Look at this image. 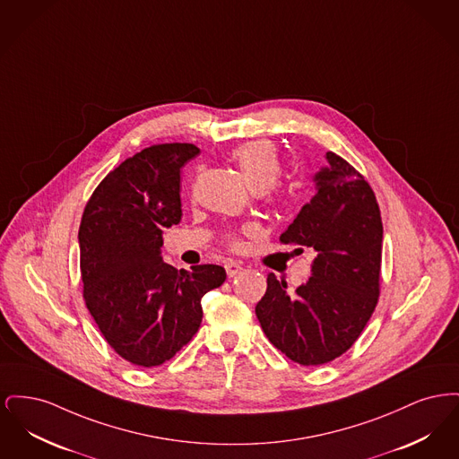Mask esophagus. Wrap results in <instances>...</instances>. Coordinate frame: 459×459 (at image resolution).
<instances>
[{
    "label": "esophagus",
    "instance_id": "obj_1",
    "mask_svg": "<svg viewBox=\"0 0 459 459\" xmlns=\"http://www.w3.org/2000/svg\"><path fill=\"white\" fill-rule=\"evenodd\" d=\"M223 266H225V270H227V275H229V277H236V275H239L240 272H242V263L240 262L227 260Z\"/></svg>",
    "mask_w": 459,
    "mask_h": 459
}]
</instances>
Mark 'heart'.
Masks as SVG:
<instances>
[{
  "label": "heart",
  "instance_id": "1",
  "mask_svg": "<svg viewBox=\"0 0 459 459\" xmlns=\"http://www.w3.org/2000/svg\"><path fill=\"white\" fill-rule=\"evenodd\" d=\"M232 160L253 193L268 191L282 172L279 154L266 141H251L240 144L239 148L232 152Z\"/></svg>",
  "mask_w": 459,
  "mask_h": 459
}]
</instances>
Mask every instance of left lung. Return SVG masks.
<instances>
[{
    "label": "left lung",
    "instance_id": "1",
    "mask_svg": "<svg viewBox=\"0 0 459 459\" xmlns=\"http://www.w3.org/2000/svg\"><path fill=\"white\" fill-rule=\"evenodd\" d=\"M325 160L313 175V197L281 236L316 251L311 277L289 294L270 273L256 305L270 342L305 367L350 350L378 299L384 229L377 199L346 160L332 152Z\"/></svg>",
    "mask_w": 459,
    "mask_h": 459
}]
</instances>
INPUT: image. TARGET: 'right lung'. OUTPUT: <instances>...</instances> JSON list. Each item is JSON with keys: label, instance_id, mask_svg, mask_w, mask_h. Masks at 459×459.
<instances>
[{"label": "right lung", "instance_id": "right-lung-1", "mask_svg": "<svg viewBox=\"0 0 459 459\" xmlns=\"http://www.w3.org/2000/svg\"><path fill=\"white\" fill-rule=\"evenodd\" d=\"M199 154L187 143L156 144L111 170L79 227L89 313L124 359L158 367L182 350L203 320L201 298L225 282V268L175 270L161 258V229L180 221V169Z\"/></svg>", "mask_w": 459, "mask_h": 459}]
</instances>
